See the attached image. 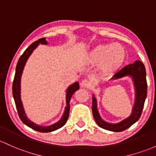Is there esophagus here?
I'll list each match as a JSON object with an SVG mask.
<instances>
[{
	"instance_id": "1",
	"label": "esophagus",
	"mask_w": 156,
	"mask_h": 156,
	"mask_svg": "<svg viewBox=\"0 0 156 156\" xmlns=\"http://www.w3.org/2000/svg\"><path fill=\"white\" fill-rule=\"evenodd\" d=\"M80 86H81L82 88H88L91 87V83H90L89 81H88V80H84L80 83Z\"/></svg>"
}]
</instances>
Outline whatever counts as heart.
<instances>
[{"label": "heart", "mask_w": 156, "mask_h": 156, "mask_svg": "<svg viewBox=\"0 0 156 156\" xmlns=\"http://www.w3.org/2000/svg\"><path fill=\"white\" fill-rule=\"evenodd\" d=\"M126 52L121 44H98L88 52L86 60L88 64L98 65L99 71L104 75L115 73L124 63Z\"/></svg>", "instance_id": "obj_1"}]
</instances>
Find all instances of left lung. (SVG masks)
<instances>
[{"label": "left lung", "mask_w": 156, "mask_h": 156, "mask_svg": "<svg viewBox=\"0 0 156 156\" xmlns=\"http://www.w3.org/2000/svg\"><path fill=\"white\" fill-rule=\"evenodd\" d=\"M126 76L132 79L135 88V103L132 113L128 118L118 123H112L105 121L100 117L98 109V103L94 95H92V113L97 124L104 129L112 132H122L137 122L141 115L144 105L147 94V83L146 80V69L144 65L137 60L132 64L123 67L111 78L112 80H118Z\"/></svg>", "instance_id": "1"}]
</instances>
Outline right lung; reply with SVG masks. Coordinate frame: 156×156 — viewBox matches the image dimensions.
Segmentation results:
<instances>
[{"label": "right lung", "instance_id": "add662e5", "mask_svg": "<svg viewBox=\"0 0 156 156\" xmlns=\"http://www.w3.org/2000/svg\"><path fill=\"white\" fill-rule=\"evenodd\" d=\"M41 44H48V41H46V38H42L38 39V41H36L31 44L26 49V51L24 52L21 57L18 59V62L16 65V74H15L14 80H13V84H12V95L13 98H14L15 103H16V108L19 115V118L21 120V121L26 124L30 128L36 130V131L40 132H50L55 131V130L61 128L67 122L68 116H69V111H70V100L72 95L73 94L76 90L80 88V85H79L78 82L71 84L66 90V106L65 108V111L63 112V115L60 120L56 123H54L53 124H51L50 126H40L36 124V123H33L31 121L29 118L27 116L26 113H25L24 106H23L22 101H21V75H22L23 71L25 65H26L27 61L29 58L30 55L32 54L33 51L36 49V48Z\"/></svg>", "mask_w": 156, "mask_h": 156}]
</instances>
